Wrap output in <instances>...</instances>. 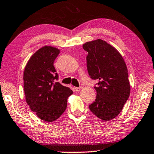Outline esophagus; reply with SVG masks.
Listing matches in <instances>:
<instances>
[{"mask_svg": "<svg viewBox=\"0 0 154 154\" xmlns=\"http://www.w3.org/2000/svg\"><path fill=\"white\" fill-rule=\"evenodd\" d=\"M81 89H82L81 87H76V88H75V91H77V92L80 91V90H81Z\"/></svg>", "mask_w": 154, "mask_h": 154, "instance_id": "1", "label": "esophagus"}]
</instances>
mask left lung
<instances>
[{"label":"left lung","mask_w":154,"mask_h":154,"mask_svg":"<svg viewBox=\"0 0 154 154\" xmlns=\"http://www.w3.org/2000/svg\"><path fill=\"white\" fill-rule=\"evenodd\" d=\"M88 52L90 77L98 81L95 101L89 108L95 116L108 121L120 114L130 94L128 70L121 53L101 39L83 45Z\"/></svg>","instance_id":"8db88e82"}]
</instances>
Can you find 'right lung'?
<instances>
[{
    "instance_id": "obj_1",
    "label": "right lung",
    "mask_w": 154,
    "mask_h": 154,
    "mask_svg": "<svg viewBox=\"0 0 154 154\" xmlns=\"http://www.w3.org/2000/svg\"><path fill=\"white\" fill-rule=\"evenodd\" d=\"M60 49L45 46L31 56L24 68L23 80L26 102L41 120L53 122L64 113L72 91L62 86L53 66Z\"/></svg>"
}]
</instances>
